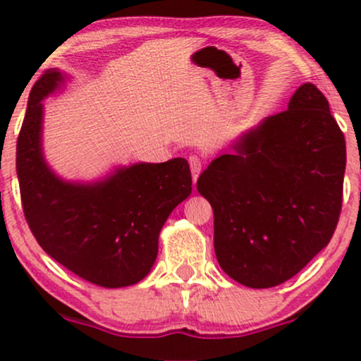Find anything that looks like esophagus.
Instances as JSON below:
<instances>
[{
	"label": "esophagus",
	"mask_w": 361,
	"mask_h": 361,
	"mask_svg": "<svg viewBox=\"0 0 361 361\" xmlns=\"http://www.w3.org/2000/svg\"><path fill=\"white\" fill-rule=\"evenodd\" d=\"M188 163H190V169H192L193 181H197V178H198V175H200V171H202V159L198 156H190L188 157Z\"/></svg>",
	"instance_id": "obj_1"
}]
</instances>
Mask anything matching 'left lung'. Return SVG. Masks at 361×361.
Masks as SVG:
<instances>
[{"label": "left lung", "mask_w": 361, "mask_h": 361, "mask_svg": "<svg viewBox=\"0 0 361 361\" xmlns=\"http://www.w3.org/2000/svg\"><path fill=\"white\" fill-rule=\"evenodd\" d=\"M197 181L214 209V250L231 279L270 288L333 238L341 212L345 135L324 94L305 82L281 114L243 132Z\"/></svg>", "instance_id": "obj_1"}]
</instances>
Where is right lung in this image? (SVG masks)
I'll use <instances>...</instances> for the list:
<instances>
[{
    "label": "right lung",
    "mask_w": 361,
    "mask_h": 361,
    "mask_svg": "<svg viewBox=\"0 0 361 361\" xmlns=\"http://www.w3.org/2000/svg\"><path fill=\"white\" fill-rule=\"evenodd\" d=\"M71 78L52 68L30 91L16 142L23 214L42 250L105 288L146 279L169 214L192 193L188 161L132 163L93 181L57 175L44 156V100Z\"/></svg>",
    "instance_id": "right-lung-1"
}]
</instances>
